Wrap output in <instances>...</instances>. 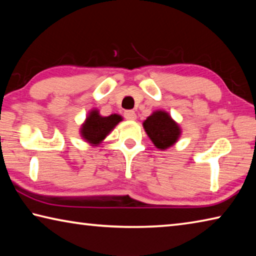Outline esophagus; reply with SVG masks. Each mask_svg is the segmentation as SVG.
Returning a JSON list of instances; mask_svg holds the SVG:
<instances>
[{
    "label": "esophagus",
    "instance_id": "esophagus-1",
    "mask_svg": "<svg viewBox=\"0 0 256 256\" xmlns=\"http://www.w3.org/2000/svg\"><path fill=\"white\" fill-rule=\"evenodd\" d=\"M125 118L128 120H136V114L133 110H126L124 112Z\"/></svg>",
    "mask_w": 256,
    "mask_h": 256
}]
</instances>
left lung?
<instances>
[{
    "mask_svg": "<svg viewBox=\"0 0 256 256\" xmlns=\"http://www.w3.org/2000/svg\"><path fill=\"white\" fill-rule=\"evenodd\" d=\"M142 125L150 140L159 150L170 148L182 136L180 124L172 120L170 112L162 110H154Z\"/></svg>",
    "mask_w": 256,
    "mask_h": 256,
    "instance_id": "left-lung-1",
    "label": "left lung"
}]
</instances>
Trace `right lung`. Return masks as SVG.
I'll use <instances>...</instances> for the list:
<instances>
[{
    "mask_svg": "<svg viewBox=\"0 0 256 256\" xmlns=\"http://www.w3.org/2000/svg\"><path fill=\"white\" fill-rule=\"evenodd\" d=\"M122 120L123 118L118 114L102 116L98 110L92 108L86 115L84 122L81 124L80 136L89 144L98 146Z\"/></svg>",
    "mask_w": 256,
    "mask_h": 256,
    "instance_id": "1",
    "label": "right lung"
}]
</instances>
